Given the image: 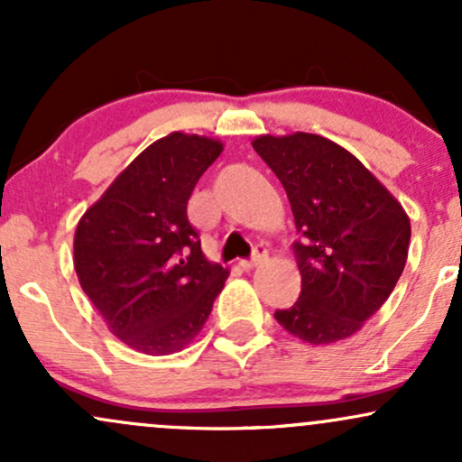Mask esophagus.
Returning a JSON list of instances; mask_svg holds the SVG:
<instances>
[{
  "mask_svg": "<svg viewBox=\"0 0 462 462\" xmlns=\"http://www.w3.org/2000/svg\"><path fill=\"white\" fill-rule=\"evenodd\" d=\"M264 261H267V249L258 247L256 254H254L252 261H241V263H238V267H241L243 272H252L254 267H258V264L264 263Z\"/></svg>",
  "mask_w": 462,
  "mask_h": 462,
  "instance_id": "34e87169",
  "label": "esophagus"
}]
</instances>
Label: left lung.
I'll return each mask as SVG.
<instances>
[{"label": "left lung", "mask_w": 462, "mask_h": 462, "mask_svg": "<svg viewBox=\"0 0 462 462\" xmlns=\"http://www.w3.org/2000/svg\"><path fill=\"white\" fill-rule=\"evenodd\" d=\"M252 147L282 182L301 235L293 245L301 295L275 319L310 346L343 341L393 293L411 219L354 153L326 136L261 134Z\"/></svg>", "instance_id": "obj_1"}]
</instances>
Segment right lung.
I'll return each mask as SVG.
<instances>
[{
  "instance_id": "add662e5",
  "label": "right lung",
  "mask_w": 462,
  "mask_h": 462,
  "mask_svg": "<svg viewBox=\"0 0 462 462\" xmlns=\"http://www.w3.org/2000/svg\"><path fill=\"white\" fill-rule=\"evenodd\" d=\"M221 152L219 139L171 132L145 147L78 221L79 286L108 330L147 356L189 347L230 275L204 256L187 219L195 184Z\"/></svg>"
}]
</instances>
